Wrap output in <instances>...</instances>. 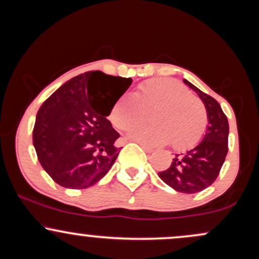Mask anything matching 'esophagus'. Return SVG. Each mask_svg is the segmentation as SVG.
<instances>
[{
	"mask_svg": "<svg viewBox=\"0 0 259 259\" xmlns=\"http://www.w3.org/2000/svg\"><path fill=\"white\" fill-rule=\"evenodd\" d=\"M140 146H141L142 148H144V150L146 151L147 153H152V152H153V148L148 147V146H146V145H144V144H140Z\"/></svg>",
	"mask_w": 259,
	"mask_h": 259,
	"instance_id": "esophagus-1",
	"label": "esophagus"
}]
</instances>
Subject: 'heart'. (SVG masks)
Wrapping results in <instances>:
<instances>
[{"mask_svg": "<svg viewBox=\"0 0 259 259\" xmlns=\"http://www.w3.org/2000/svg\"><path fill=\"white\" fill-rule=\"evenodd\" d=\"M154 124L129 133V138L151 146L170 144L175 150L192 148L200 141L207 125L203 103L189 94L174 79L158 78L140 85L135 94L126 92L115 101L109 119L120 130H130L145 120L151 111Z\"/></svg>", "mask_w": 259, "mask_h": 259, "instance_id": "obj_1", "label": "heart"}]
</instances>
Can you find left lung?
<instances>
[{
	"mask_svg": "<svg viewBox=\"0 0 259 259\" xmlns=\"http://www.w3.org/2000/svg\"><path fill=\"white\" fill-rule=\"evenodd\" d=\"M183 81L194 90L207 112V126L202 140L186 152L175 154L167 170L158 177L175 191L196 194L212 185L219 175L228 153L229 123L221 105L191 82Z\"/></svg>",
	"mask_w": 259,
	"mask_h": 259,
	"instance_id": "1",
	"label": "left lung"
}]
</instances>
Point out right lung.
I'll return each mask as SVG.
<instances>
[{
  "label": "right lung",
  "mask_w": 259,
  "mask_h": 259,
  "mask_svg": "<svg viewBox=\"0 0 259 259\" xmlns=\"http://www.w3.org/2000/svg\"><path fill=\"white\" fill-rule=\"evenodd\" d=\"M133 80L95 70L70 79L38 109L32 144L47 174L67 189H88L114 164L119 134L107 117Z\"/></svg>",
  "instance_id": "add662e5"
}]
</instances>
